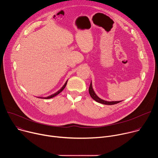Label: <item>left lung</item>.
I'll list each match as a JSON object with an SVG mask.
<instances>
[{"label": "left lung", "mask_w": 158, "mask_h": 158, "mask_svg": "<svg viewBox=\"0 0 158 158\" xmlns=\"http://www.w3.org/2000/svg\"><path fill=\"white\" fill-rule=\"evenodd\" d=\"M89 93L90 96H91V98H92L94 101H96L98 102L103 104H106V105H113V104H118V103H119V102H121V101H111V102H109V101H104V100L100 99L99 98H98V97L97 96V95L95 94L94 91H93V87H92V84H91H91H90V86H89Z\"/></svg>", "instance_id": "8db88e82"}]
</instances>
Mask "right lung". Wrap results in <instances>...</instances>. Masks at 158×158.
I'll use <instances>...</instances> for the list:
<instances>
[{
  "instance_id": "obj_1",
  "label": "right lung",
  "mask_w": 158,
  "mask_h": 158,
  "mask_svg": "<svg viewBox=\"0 0 158 158\" xmlns=\"http://www.w3.org/2000/svg\"><path fill=\"white\" fill-rule=\"evenodd\" d=\"M67 81H66V82L65 83V84L64 85V86L59 90V91H58V92H57L56 93H55V94H52V95H51V96H49V97H47V98H45L44 99H51V98H54V96H57V94H59L60 92H62V91H63V89L65 88V87L66 86V84H67ZM44 99V98H43Z\"/></svg>"
}]
</instances>
